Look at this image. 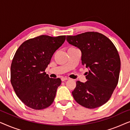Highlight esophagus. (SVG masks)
Listing matches in <instances>:
<instances>
[{"mask_svg":"<svg viewBox=\"0 0 130 130\" xmlns=\"http://www.w3.org/2000/svg\"><path fill=\"white\" fill-rule=\"evenodd\" d=\"M68 80V79H67V77H62L61 78V81H65V80Z\"/></svg>","mask_w":130,"mask_h":130,"instance_id":"obj_1","label":"esophagus"}]
</instances>
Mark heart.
<instances>
[{
    "label": "heart",
    "mask_w": 130,
    "mask_h": 130,
    "mask_svg": "<svg viewBox=\"0 0 130 130\" xmlns=\"http://www.w3.org/2000/svg\"><path fill=\"white\" fill-rule=\"evenodd\" d=\"M72 48H74V47H70L69 49H72ZM69 49H68V50H69Z\"/></svg>",
    "instance_id": "b5f03b06"
}]
</instances>
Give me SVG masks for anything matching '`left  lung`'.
<instances>
[{
	"mask_svg": "<svg viewBox=\"0 0 130 130\" xmlns=\"http://www.w3.org/2000/svg\"><path fill=\"white\" fill-rule=\"evenodd\" d=\"M67 41L82 53V64L88 69L86 82H76L72 95L85 108L102 106L111 98L118 82L121 61L111 40L102 34L87 32L66 37Z\"/></svg>",
	"mask_w": 130,
	"mask_h": 130,
	"instance_id": "8db88e82",
	"label": "left lung"
}]
</instances>
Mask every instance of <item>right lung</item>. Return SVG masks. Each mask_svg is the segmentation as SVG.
Instances as JSON below:
<instances>
[{"label":"right lung","mask_w":130,"mask_h":130,"mask_svg":"<svg viewBox=\"0 0 130 130\" xmlns=\"http://www.w3.org/2000/svg\"><path fill=\"white\" fill-rule=\"evenodd\" d=\"M65 35H41L21 44L10 66V82L17 96L28 107L42 109L50 106L61 85L59 78H50L45 70Z\"/></svg>","instance_id":"1"}]
</instances>
